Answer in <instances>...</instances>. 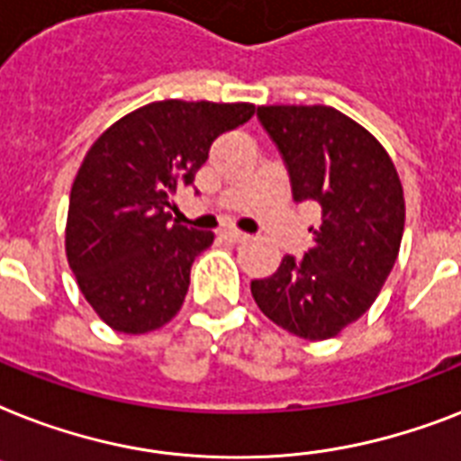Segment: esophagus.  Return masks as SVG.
Instances as JSON below:
<instances>
[{"label": "esophagus", "instance_id": "esophagus-1", "mask_svg": "<svg viewBox=\"0 0 461 461\" xmlns=\"http://www.w3.org/2000/svg\"><path fill=\"white\" fill-rule=\"evenodd\" d=\"M220 237H222L227 243H241L249 239V234H243V231H239V230H224Z\"/></svg>", "mask_w": 461, "mask_h": 461}]
</instances>
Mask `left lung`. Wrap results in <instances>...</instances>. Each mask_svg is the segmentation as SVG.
I'll return each instance as SVG.
<instances>
[{
	"label": "left lung",
	"mask_w": 461,
	"mask_h": 461,
	"mask_svg": "<svg viewBox=\"0 0 461 461\" xmlns=\"http://www.w3.org/2000/svg\"><path fill=\"white\" fill-rule=\"evenodd\" d=\"M282 153L295 203L315 201L321 224L298 260L253 279L263 315L289 334L324 340L360 320L398 260L405 196L386 149L331 106H258Z\"/></svg>",
	"instance_id": "8db88e82"
}]
</instances>
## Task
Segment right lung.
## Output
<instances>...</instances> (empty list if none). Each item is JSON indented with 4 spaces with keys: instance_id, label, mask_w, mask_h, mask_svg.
I'll return each mask as SVG.
<instances>
[{
    "instance_id": "obj_1",
    "label": "right lung",
    "mask_w": 461,
    "mask_h": 461,
    "mask_svg": "<svg viewBox=\"0 0 461 461\" xmlns=\"http://www.w3.org/2000/svg\"><path fill=\"white\" fill-rule=\"evenodd\" d=\"M253 113V104L153 101L92 144L70 189L66 256L108 327L146 334L177 315L194 258L215 237L170 222V196L192 185L212 141Z\"/></svg>"
}]
</instances>
